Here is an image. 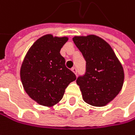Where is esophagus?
<instances>
[{
    "mask_svg": "<svg viewBox=\"0 0 135 135\" xmlns=\"http://www.w3.org/2000/svg\"><path fill=\"white\" fill-rule=\"evenodd\" d=\"M72 71H73V73H75L76 75L77 74V69H76V67L73 68V69H72Z\"/></svg>",
    "mask_w": 135,
    "mask_h": 135,
    "instance_id": "1",
    "label": "esophagus"
}]
</instances>
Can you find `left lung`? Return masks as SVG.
Wrapping results in <instances>:
<instances>
[{
	"mask_svg": "<svg viewBox=\"0 0 135 135\" xmlns=\"http://www.w3.org/2000/svg\"><path fill=\"white\" fill-rule=\"evenodd\" d=\"M73 40L86 62L85 75L76 80L83 99L94 107H104L122 89L123 66L110 45L99 36H74Z\"/></svg>",
	"mask_w": 135,
	"mask_h": 135,
	"instance_id": "1",
	"label": "left lung"
}]
</instances>
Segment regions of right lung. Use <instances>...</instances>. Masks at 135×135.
I'll use <instances>...</instances> for the list:
<instances>
[{
    "mask_svg": "<svg viewBox=\"0 0 135 135\" xmlns=\"http://www.w3.org/2000/svg\"><path fill=\"white\" fill-rule=\"evenodd\" d=\"M68 39L51 34L43 35L31 45L22 62L20 76L23 87L40 105L52 107L59 103L68 85L76 79L60 54Z\"/></svg>",
    "mask_w": 135,
    "mask_h": 135,
    "instance_id": "right-lung-1",
    "label": "right lung"
}]
</instances>
